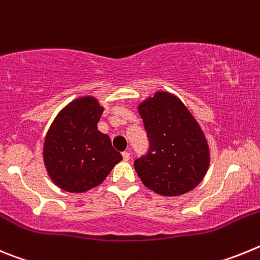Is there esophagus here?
I'll use <instances>...</instances> for the list:
<instances>
[{"label":"esophagus","mask_w":260,"mask_h":260,"mask_svg":"<svg viewBox=\"0 0 260 260\" xmlns=\"http://www.w3.org/2000/svg\"><path fill=\"white\" fill-rule=\"evenodd\" d=\"M122 157L125 161H128V160H130V152H127V151L122 152Z\"/></svg>","instance_id":"esophagus-1"}]
</instances>
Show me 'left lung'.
<instances>
[{"label": "left lung", "instance_id": "8db88e82", "mask_svg": "<svg viewBox=\"0 0 260 260\" xmlns=\"http://www.w3.org/2000/svg\"><path fill=\"white\" fill-rule=\"evenodd\" d=\"M150 148L134 161L142 182L155 192L177 197L203 180L210 151L202 128L187 108L167 92L139 105Z\"/></svg>", "mask_w": 260, "mask_h": 260}]
</instances>
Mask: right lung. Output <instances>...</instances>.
Here are the masks:
<instances>
[{
	"mask_svg": "<svg viewBox=\"0 0 260 260\" xmlns=\"http://www.w3.org/2000/svg\"><path fill=\"white\" fill-rule=\"evenodd\" d=\"M103 108L93 98L68 105L50 126L44 143V162L62 190L84 192L100 185L122 160L110 138L98 130Z\"/></svg>",
	"mask_w": 260,
	"mask_h": 260,
	"instance_id": "right-lung-1",
	"label": "right lung"
}]
</instances>
